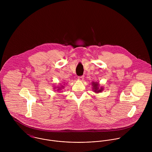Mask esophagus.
I'll list each match as a JSON object with an SVG mask.
<instances>
[{
	"label": "esophagus",
	"instance_id": "34e87169",
	"mask_svg": "<svg viewBox=\"0 0 152 152\" xmlns=\"http://www.w3.org/2000/svg\"><path fill=\"white\" fill-rule=\"evenodd\" d=\"M84 76H80L78 77V79L80 80V81H83L84 80Z\"/></svg>",
	"mask_w": 152,
	"mask_h": 152
}]
</instances>
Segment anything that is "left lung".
<instances>
[{"mask_svg": "<svg viewBox=\"0 0 152 152\" xmlns=\"http://www.w3.org/2000/svg\"><path fill=\"white\" fill-rule=\"evenodd\" d=\"M92 86L93 87V91L95 92V93H99V92H101L103 91L104 89V88L103 87H99V84L98 83H92Z\"/></svg>", "mask_w": 152, "mask_h": 152, "instance_id": "left-lung-1", "label": "left lung"}]
</instances>
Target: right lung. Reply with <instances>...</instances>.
I'll use <instances>...</instances> for the list:
<instances>
[{
    "instance_id": "right-lung-1",
    "label": "right lung",
    "mask_w": 152,
    "mask_h": 152,
    "mask_svg": "<svg viewBox=\"0 0 152 152\" xmlns=\"http://www.w3.org/2000/svg\"><path fill=\"white\" fill-rule=\"evenodd\" d=\"M63 88H64V86H62V87H57V91H60L61 89H63ZM56 88H54V89H55Z\"/></svg>"
}]
</instances>
